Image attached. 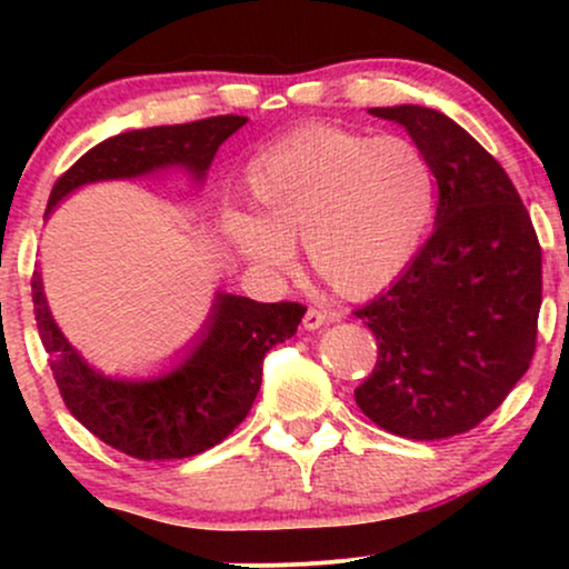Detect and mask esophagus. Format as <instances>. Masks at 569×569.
Instances as JSON below:
<instances>
[{"mask_svg":"<svg viewBox=\"0 0 569 569\" xmlns=\"http://www.w3.org/2000/svg\"><path fill=\"white\" fill-rule=\"evenodd\" d=\"M326 321H331V312L321 310V307H307V312H305V318H302L305 329L316 331V329H321Z\"/></svg>","mask_w":569,"mask_h":569,"instance_id":"esophagus-1","label":"esophagus"}]
</instances>
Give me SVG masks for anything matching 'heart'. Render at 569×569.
Wrapping results in <instances>:
<instances>
[{"label": "heart", "instance_id": "b5f03b06", "mask_svg": "<svg viewBox=\"0 0 569 569\" xmlns=\"http://www.w3.org/2000/svg\"><path fill=\"white\" fill-rule=\"evenodd\" d=\"M253 217L230 211L221 232L248 264L280 276L291 248L337 293H377L411 262L436 213V171L403 136L307 126L246 168Z\"/></svg>", "mask_w": 569, "mask_h": 569}]
</instances>
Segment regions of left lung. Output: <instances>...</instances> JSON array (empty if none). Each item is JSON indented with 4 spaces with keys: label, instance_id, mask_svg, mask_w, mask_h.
<instances>
[{
    "label": "left lung",
    "instance_id": "left-lung-1",
    "mask_svg": "<svg viewBox=\"0 0 569 569\" xmlns=\"http://www.w3.org/2000/svg\"><path fill=\"white\" fill-rule=\"evenodd\" d=\"M369 112L407 128L428 154L439 208L401 278L352 312L377 337L356 403L393 436L449 439L492 415L530 369L540 243L513 181L468 130L415 103Z\"/></svg>",
    "mask_w": 569,
    "mask_h": 569
}]
</instances>
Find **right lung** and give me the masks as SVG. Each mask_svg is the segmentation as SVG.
<instances>
[{
  "instance_id": "right-lung-1",
  "label": "right lung",
  "mask_w": 569,
  "mask_h": 569,
  "mask_svg": "<svg viewBox=\"0 0 569 569\" xmlns=\"http://www.w3.org/2000/svg\"><path fill=\"white\" fill-rule=\"evenodd\" d=\"M248 117L219 114L184 126L128 130L84 152L48 200V213L77 187L107 179H136L158 168L181 166L202 179L213 154ZM39 339L63 403L96 439L136 460H181L224 441L246 420L262 385V361L278 342L293 337L305 310L299 302H253L217 293L198 342L184 361L154 380H114L84 363L61 335L42 276L31 278Z\"/></svg>"
}]
</instances>
